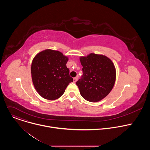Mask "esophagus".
<instances>
[{
  "instance_id": "obj_1",
  "label": "esophagus",
  "mask_w": 150,
  "mask_h": 150,
  "mask_svg": "<svg viewBox=\"0 0 150 150\" xmlns=\"http://www.w3.org/2000/svg\"><path fill=\"white\" fill-rule=\"evenodd\" d=\"M77 80H78V78H77V77L74 78V79H73V81H74V82H76L77 81Z\"/></svg>"
}]
</instances>
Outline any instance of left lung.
Listing matches in <instances>:
<instances>
[{
  "label": "left lung",
  "instance_id": "obj_1",
  "mask_svg": "<svg viewBox=\"0 0 150 150\" xmlns=\"http://www.w3.org/2000/svg\"><path fill=\"white\" fill-rule=\"evenodd\" d=\"M83 75L76 84L81 96L90 102L100 101L113 89L116 71L110 59L103 54L90 53L79 57Z\"/></svg>",
  "mask_w": 150,
  "mask_h": 150
}]
</instances>
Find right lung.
<instances>
[{"instance_id": "right-lung-1", "label": "right lung", "mask_w": 150, "mask_h": 150, "mask_svg": "<svg viewBox=\"0 0 150 150\" xmlns=\"http://www.w3.org/2000/svg\"><path fill=\"white\" fill-rule=\"evenodd\" d=\"M69 57L62 52L46 49L38 53L34 57L31 68L34 88L38 94L47 100L60 97L73 81L67 67Z\"/></svg>"}]
</instances>
